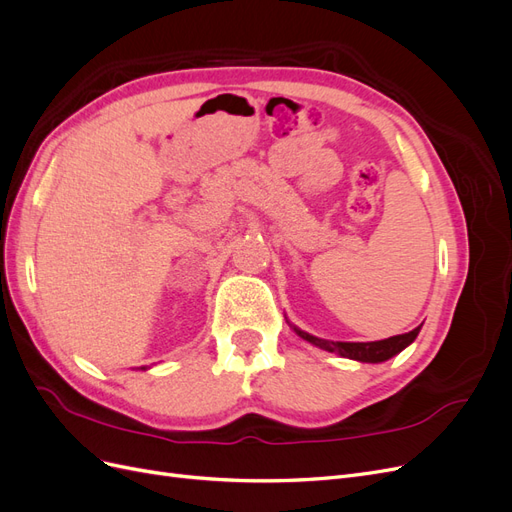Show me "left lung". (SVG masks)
Segmentation results:
<instances>
[{
    "instance_id": "left-lung-1",
    "label": "left lung",
    "mask_w": 512,
    "mask_h": 512,
    "mask_svg": "<svg viewBox=\"0 0 512 512\" xmlns=\"http://www.w3.org/2000/svg\"><path fill=\"white\" fill-rule=\"evenodd\" d=\"M297 331L305 342L314 344L322 350H329V352H335L339 356H346V359H354V361H361V363H382L386 359H391V356H395L397 352L404 350L406 346H410L418 331H421V327H416L408 333H401V335H393L389 339H380V342H367V344H359V342H327V339H318L314 335L309 333H303L299 329Z\"/></svg>"
}]
</instances>
